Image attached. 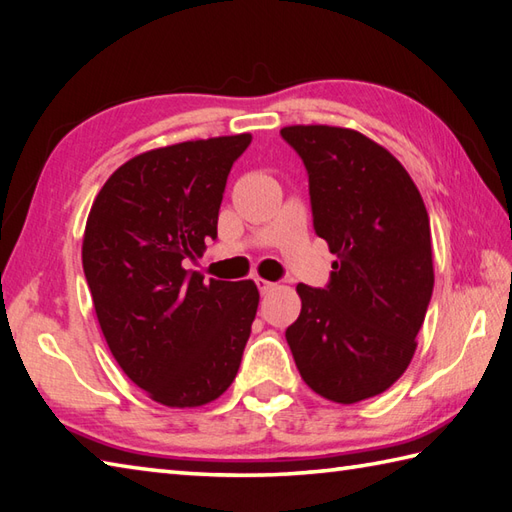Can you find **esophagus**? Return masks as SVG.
Segmentation results:
<instances>
[{"mask_svg": "<svg viewBox=\"0 0 512 512\" xmlns=\"http://www.w3.org/2000/svg\"><path fill=\"white\" fill-rule=\"evenodd\" d=\"M255 284H257V290L262 292V295H266V292H270V290L275 288L273 281H266V279H262V277H257V279H255Z\"/></svg>", "mask_w": 512, "mask_h": 512, "instance_id": "1", "label": "esophagus"}]
</instances>
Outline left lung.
Wrapping results in <instances>:
<instances>
[{
	"instance_id": "left-lung-1",
	"label": "left lung",
	"mask_w": 512,
	"mask_h": 512,
	"mask_svg": "<svg viewBox=\"0 0 512 512\" xmlns=\"http://www.w3.org/2000/svg\"><path fill=\"white\" fill-rule=\"evenodd\" d=\"M281 138L308 171L314 233L336 255L325 288L299 284L286 341L319 396L352 405L405 374L433 292L431 228L405 167L345 127L292 125Z\"/></svg>"
}]
</instances>
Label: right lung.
Returning a JSON list of instances; mask_svg holds the SVG:
<instances>
[{
  "label": "right lung",
  "instance_id": "obj_1",
  "mask_svg": "<svg viewBox=\"0 0 512 512\" xmlns=\"http://www.w3.org/2000/svg\"><path fill=\"white\" fill-rule=\"evenodd\" d=\"M253 136L151 149L118 167L85 224L83 270L107 345L160 405L200 407L231 387L257 314L253 281L184 270L217 237L233 162Z\"/></svg>",
  "mask_w": 512,
  "mask_h": 512
}]
</instances>
